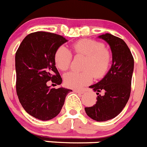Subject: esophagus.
<instances>
[{"mask_svg": "<svg viewBox=\"0 0 147 147\" xmlns=\"http://www.w3.org/2000/svg\"><path fill=\"white\" fill-rule=\"evenodd\" d=\"M74 91L76 93H78V94H84V91H82V90H78V89H75V90H74Z\"/></svg>", "mask_w": 147, "mask_h": 147, "instance_id": "34e87169", "label": "esophagus"}]
</instances>
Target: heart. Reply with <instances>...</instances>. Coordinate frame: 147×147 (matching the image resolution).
I'll return each mask as SVG.
<instances>
[{"instance_id": "b5f03b06", "label": "heart", "mask_w": 147, "mask_h": 147, "mask_svg": "<svg viewBox=\"0 0 147 147\" xmlns=\"http://www.w3.org/2000/svg\"><path fill=\"white\" fill-rule=\"evenodd\" d=\"M72 47L76 54L86 56L84 72L67 73L64 75L65 86L71 88H79L91 83L92 74L95 78H101L109 67L111 56L104 48L103 44L92 39H81L73 44ZM72 55L67 47L61 46L56 50L54 60L56 67L61 71H66L70 67Z\"/></svg>"}]
</instances>
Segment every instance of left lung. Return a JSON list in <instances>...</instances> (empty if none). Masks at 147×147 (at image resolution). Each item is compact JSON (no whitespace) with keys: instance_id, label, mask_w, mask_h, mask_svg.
<instances>
[{"instance_id":"obj_1","label":"left lung","mask_w":147,"mask_h":147,"mask_svg":"<svg viewBox=\"0 0 147 147\" xmlns=\"http://www.w3.org/2000/svg\"><path fill=\"white\" fill-rule=\"evenodd\" d=\"M98 38L109 45L112 64L100 82L89 86L96 92L97 101L91 107L85 108V111L91 119L102 122L117 116L129 99L134 59L126 42L120 38L110 33L100 35Z\"/></svg>"}]
</instances>
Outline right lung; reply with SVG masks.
Segmentation results:
<instances>
[{
    "label": "right lung",
    "mask_w": 147,
    "mask_h": 147,
    "mask_svg": "<svg viewBox=\"0 0 147 147\" xmlns=\"http://www.w3.org/2000/svg\"><path fill=\"white\" fill-rule=\"evenodd\" d=\"M62 36L36 32L24 38L16 53V91L24 109L41 120H49L59 114L71 89L52 88L47 82L61 85L54 55L67 42Z\"/></svg>",
    "instance_id": "obj_1"
}]
</instances>
